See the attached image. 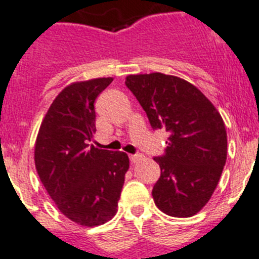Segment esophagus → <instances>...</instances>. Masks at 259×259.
<instances>
[{"label":"esophagus","mask_w":259,"mask_h":259,"mask_svg":"<svg viewBox=\"0 0 259 259\" xmlns=\"http://www.w3.org/2000/svg\"><path fill=\"white\" fill-rule=\"evenodd\" d=\"M142 158H143V156H142V154H132V156H130V161H132L133 163L139 162Z\"/></svg>","instance_id":"1"}]
</instances>
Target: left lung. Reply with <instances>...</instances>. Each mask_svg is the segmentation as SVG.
Here are the masks:
<instances>
[{"label":"left lung","mask_w":259,"mask_h":259,"mask_svg":"<svg viewBox=\"0 0 259 259\" xmlns=\"http://www.w3.org/2000/svg\"><path fill=\"white\" fill-rule=\"evenodd\" d=\"M125 84L153 129L170 133L152 195L163 213L192 217L211 199L228 157V134L217 108L184 79L162 72L127 75Z\"/></svg>","instance_id":"left-lung-1"}]
</instances>
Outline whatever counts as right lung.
Wrapping results in <instances>:
<instances>
[{
  "label": "right lung",
  "instance_id": "add662e5",
  "mask_svg": "<svg viewBox=\"0 0 259 259\" xmlns=\"http://www.w3.org/2000/svg\"><path fill=\"white\" fill-rule=\"evenodd\" d=\"M113 78L65 87L43 117L34 148L38 176L64 216L84 228L100 226L117 212L129 170L124 152L96 148L94 102Z\"/></svg>",
  "mask_w": 259,
  "mask_h": 259
}]
</instances>
